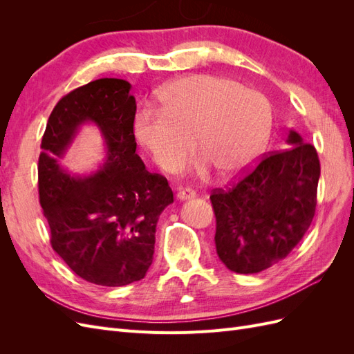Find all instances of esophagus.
Masks as SVG:
<instances>
[{
	"instance_id": "34e87169",
	"label": "esophagus",
	"mask_w": 354,
	"mask_h": 354,
	"mask_svg": "<svg viewBox=\"0 0 354 354\" xmlns=\"http://www.w3.org/2000/svg\"><path fill=\"white\" fill-rule=\"evenodd\" d=\"M195 190H192L190 187H180L177 192V199L180 201H186V199H192L195 198Z\"/></svg>"
}]
</instances>
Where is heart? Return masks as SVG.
<instances>
[{
  "mask_svg": "<svg viewBox=\"0 0 354 354\" xmlns=\"http://www.w3.org/2000/svg\"><path fill=\"white\" fill-rule=\"evenodd\" d=\"M160 109L138 111L137 140L155 162L169 168L185 159L194 134L203 151L198 167L209 162L224 176L238 174L259 158L272 131V106L260 91L238 81L190 75L167 84Z\"/></svg>",
  "mask_w": 354,
  "mask_h": 354,
  "instance_id": "obj_1",
  "label": "heart"
}]
</instances>
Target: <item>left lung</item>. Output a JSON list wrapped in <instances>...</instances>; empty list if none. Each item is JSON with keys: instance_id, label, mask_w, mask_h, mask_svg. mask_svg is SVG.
<instances>
[{"instance_id": "1", "label": "left lung", "mask_w": 354, "mask_h": 354, "mask_svg": "<svg viewBox=\"0 0 354 354\" xmlns=\"http://www.w3.org/2000/svg\"><path fill=\"white\" fill-rule=\"evenodd\" d=\"M288 149L263 155L254 169L209 196L216 248L229 270L259 273L283 260L315 217L320 162L313 145L289 131Z\"/></svg>"}]
</instances>
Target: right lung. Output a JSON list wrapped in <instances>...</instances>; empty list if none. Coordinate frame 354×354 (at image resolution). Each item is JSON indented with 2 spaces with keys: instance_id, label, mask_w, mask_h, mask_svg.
Instances as JSON below:
<instances>
[{
  "instance_id": "add662e5",
  "label": "right lung",
  "mask_w": 354,
  "mask_h": 354,
  "mask_svg": "<svg viewBox=\"0 0 354 354\" xmlns=\"http://www.w3.org/2000/svg\"><path fill=\"white\" fill-rule=\"evenodd\" d=\"M131 84L102 78L63 95L42 136L39 203L51 246L72 272L102 286L140 281L152 264L160 212L174 202L164 176L149 173L136 153ZM94 122L106 145L105 164L90 178L59 165L77 128Z\"/></svg>"
}]
</instances>
